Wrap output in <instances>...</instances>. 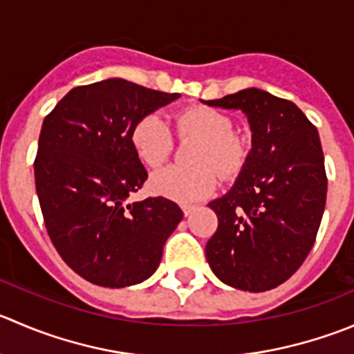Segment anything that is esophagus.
<instances>
[{"label":"esophagus","mask_w":354,"mask_h":354,"mask_svg":"<svg viewBox=\"0 0 354 354\" xmlns=\"http://www.w3.org/2000/svg\"><path fill=\"white\" fill-rule=\"evenodd\" d=\"M181 211H183L185 216H190L195 211V205H181Z\"/></svg>","instance_id":"obj_1"}]
</instances>
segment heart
Here are the masks:
<instances>
[{"mask_svg":"<svg viewBox=\"0 0 354 354\" xmlns=\"http://www.w3.org/2000/svg\"><path fill=\"white\" fill-rule=\"evenodd\" d=\"M181 140H197L192 150L195 166H167L150 176V190L176 202H195L209 197L218 187V173L232 180L247 159L245 143L233 135V122L223 112L209 107H190L176 115ZM136 157L149 167H159L174 149L173 133L159 114L152 112L133 124L129 133Z\"/></svg>","mask_w":354,"mask_h":354,"instance_id":"obj_1","label":"heart"}]
</instances>
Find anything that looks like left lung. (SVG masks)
<instances>
[{
  "label": "left lung",
  "mask_w": 354,
  "mask_h": 354,
  "mask_svg": "<svg viewBox=\"0 0 354 354\" xmlns=\"http://www.w3.org/2000/svg\"><path fill=\"white\" fill-rule=\"evenodd\" d=\"M209 107L245 114L252 149L228 194L209 202L218 230L205 245L212 273L249 292L275 289L310 254L327 198L320 136L296 104L247 88Z\"/></svg>",
  "instance_id": "8db88e82"
}]
</instances>
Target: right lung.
Here are the masks:
<instances>
[{
  "label": "right lung",
  "mask_w": 354,
  "mask_h": 354,
  "mask_svg": "<svg viewBox=\"0 0 354 354\" xmlns=\"http://www.w3.org/2000/svg\"><path fill=\"white\" fill-rule=\"evenodd\" d=\"M180 98L121 77L77 86L44 118L34 160L48 235L62 259L95 286L149 279L183 212L164 197L126 204L147 180L129 133Z\"/></svg>",
  "instance_id": "right-lung-1"
}]
</instances>
